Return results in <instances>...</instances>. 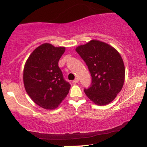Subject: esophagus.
<instances>
[{
    "label": "esophagus",
    "instance_id": "34e87169",
    "mask_svg": "<svg viewBox=\"0 0 147 147\" xmlns=\"http://www.w3.org/2000/svg\"><path fill=\"white\" fill-rule=\"evenodd\" d=\"M73 82L74 84H77V83H78V82H79V79H78V78H75V79H74L73 82Z\"/></svg>",
    "mask_w": 147,
    "mask_h": 147
}]
</instances>
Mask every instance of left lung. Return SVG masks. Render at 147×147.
<instances>
[{"label":"left lung","instance_id":"8db88e82","mask_svg":"<svg viewBox=\"0 0 147 147\" xmlns=\"http://www.w3.org/2000/svg\"><path fill=\"white\" fill-rule=\"evenodd\" d=\"M76 52L85 61L92 77L90 86L84 89L86 95L97 105L111 103L122 90L125 78L124 62L119 52L97 40L79 45Z\"/></svg>","mask_w":147,"mask_h":147}]
</instances>
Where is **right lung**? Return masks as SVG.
<instances>
[{
	"label": "right lung",
	"instance_id": "right-lung-1",
	"mask_svg": "<svg viewBox=\"0 0 147 147\" xmlns=\"http://www.w3.org/2000/svg\"><path fill=\"white\" fill-rule=\"evenodd\" d=\"M65 50V47L43 43L32 52L25 64V90L34 102L45 109H56L69 92L70 84L58 65Z\"/></svg>",
	"mask_w": 147,
	"mask_h": 147
}]
</instances>
